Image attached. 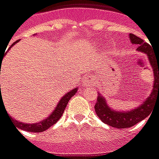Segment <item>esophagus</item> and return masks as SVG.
Wrapping results in <instances>:
<instances>
[{
  "label": "esophagus",
  "instance_id": "1",
  "mask_svg": "<svg viewBox=\"0 0 159 159\" xmlns=\"http://www.w3.org/2000/svg\"><path fill=\"white\" fill-rule=\"evenodd\" d=\"M92 82V80H91V78H89V77H88L87 79H85V80H84V86H89L90 85V83Z\"/></svg>",
  "mask_w": 159,
  "mask_h": 159
}]
</instances>
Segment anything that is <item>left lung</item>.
I'll return each mask as SVG.
<instances>
[{"label":"left lung","instance_id":"8db88e82","mask_svg":"<svg viewBox=\"0 0 159 159\" xmlns=\"http://www.w3.org/2000/svg\"><path fill=\"white\" fill-rule=\"evenodd\" d=\"M129 38L132 43L139 45V51L148 54L149 62L153 69L155 80L153 90L150 96L147 98V100L142 105H140V107L133 109L129 112H116L108 108L105 99L102 97H98L95 104V111L98 117L105 124L117 129H128L138 124L151 114L152 108L156 102L159 103V56L155 55L152 52L151 46L139 37L130 33Z\"/></svg>","mask_w":159,"mask_h":159}]
</instances>
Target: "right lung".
Instances as JSON below:
<instances>
[{"instance_id": "obj_1", "label": "right lung", "mask_w": 159, "mask_h": 159, "mask_svg": "<svg viewBox=\"0 0 159 159\" xmlns=\"http://www.w3.org/2000/svg\"><path fill=\"white\" fill-rule=\"evenodd\" d=\"M19 40L15 41L14 43H12L11 46H13L16 42H18ZM2 58H0V62L2 61ZM78 89H74L71 91H70L69 93H67L65 96L63 97L61 99V101L59 102L58 106L56 109L53 111V113L51 114V116L46 119L43 121H40L39 123H35V124H26V123H20L15 119H11V117H9L10 119H11V121L13 122V124L16 126L17 129H23V130L29 131V132H42V131L46 130L48 129L49 128H51V126H53L59 119L61 118L62 116V113L64 112L65 108H66V106L69 102V100L71 98V97H73L75 95V93L77 92ZM9 116V115H8Z\"/></svg>"}]
</instances>
